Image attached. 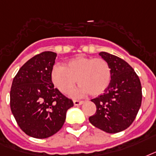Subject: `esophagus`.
Segmentation results:
<instances>
[{"label":"esophagus","instance_id":"34e87169","mask_svg":"<svg viewBox=\"0 0 156 156\" xmlns=\"http://www.w3.org/2000/svg\"><path fill=\"white\" fill-rule=\"evenodd\" d=\"M74 102L75 106H80V105H81L83 103V101H79V100H74L73 101Z\"/></svg>","mask_w":156,"mask_h":156}]
</instances>
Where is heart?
Segmentation results:
<instances>
[{
    "mask_svg": "<svg viewBox=\"0 0 156 156\" xmlns=\"http://www.w3.org/2000/svg\"><path fill=\"white\" fill-rule=\"evenodd\" d=\"M51 79L54 86L62 94L69 93L77 80L80 86L72 93L73 96L88 93L98 96L109 86L112 70L104 58L78 56L70 60L65 67L55 65L52 69Z\"/></svg>",
    "mask_w": 156,
    "mask_h": 156,
    "instance_id": "b5f03b06",
    "label": "heart"
}]
</instances>
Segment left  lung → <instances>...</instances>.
Instances as JSON below:
<instances>
[{"label": "left lung", "instance_id": "8db88e82", "mask_svg": "<svg viewBox=\"0 0 156 156\" xmlns=\"http://www.w3.org/2000/svg\"><path fill=\"white\" fill-rule=\"evenodd\" d=\"M112 70V80L102 94L92 99L96 113L89 118L95 127L109 133L126 129L135 119L142 104L139 77L128 62L119 57L99 53Z\"/></svg>", "mask_w": 156, "mask_h": 156}]
</instances>
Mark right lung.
Wrapping results in <instances>:
<instances>
[{
    "label": "right lung",
    "instance_id": "1",
    "mask_svg": "<svg viewBox=\"0 0 156 156\" xmlns=\"http://www.w3.org/2000/svg\"><path fill=\"white\" fill-rule=\"evenodd\" d=\"M56 53L44 51L25 62L14 76L10 109L19 128L35 138H46L60 130L72 99L55 89L51 72Z\"/></svg>",
    "mask_w": 156,
    "mask_h": 156
}]
</instances>
